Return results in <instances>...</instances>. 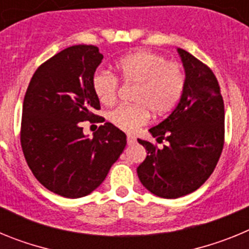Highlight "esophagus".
I'll return each mask as SVG.
<instances>
[{
    "label": "esophagus",
    "mask_w": 249,
    "mask_h": 249,
    "mask_svg": "<svg viewBox=\"0 0 249 249\" xmlns=\"http://www.w3.org/2000/svg\"><path fill=\"white\" fill-rule=\"evenodd\" d=\"M127 142L128 144H133L136 142V137L133 135H127Z\"/></svg>",
    "instance_id": "34e87169"
}]
</instances>
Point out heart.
Returning <instances> with one entry per match:
<instances>
[{
	"label": "heart",
	"instance_id": "b5f03b06",
	"mask_svg": "<svg viewBox=\"0 0 249 249\" xmlns=\"http://www.w3.org/2000/svg\"><path fill=\"white\" fill-rule=\"evenodd\" d=\"M118 77L127 85H135L133 105H120L107 114L114 127L132 132L148 121L149 111L156 116L168 113L181 100L186 87L183 68L152 51H135L114 63ZM92 89L102 105L116 101L118 80L114 74L97 71L92 78Z\"/></svg>",
	"mask_w": 249,
	"mask_h": 249
}]
</instances>
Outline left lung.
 <instances>
[{
	"label": "left lung",
	"mask_w": 249,
	"mask_h": 249,
	"mask_svg": "<svg viewBox=\"0 0 249 249\" xmlns=\"http://www.w3.org/2000/svg\"><path fill=\"white\" fill-rule=\"evenodd\" d=\"M186 71L181 101L164 121L149 132L163 148L138 140L146 160L137 167L141 183L162 198L195 192L210 178L224 144V103L221 87L210 67L178 48Z\"/></svg>",
	"instance_id": "left-lung-1"
}]
</instances>
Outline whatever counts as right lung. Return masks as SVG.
Returning a JSON list of instances; mask_svg holds the SVG:
<instances>
[{
  "label": "right lung",
  "mask_w": 249,
  "mask_h": 249,
  "mask_svg": "<svg viewBox=\"0 0 249 249\" xmlns=\"http://www.w3.org/2000/svg\"><path fill=\"white\" fill-rule=\"evenodd\" d=\"M103 58L93 45L67 47L39 66L23 100L21 147L39 183L66 198L89 195L105 181L126 147V135L112 123L83 135L81 122H105L92 89Z\"/></svg>",
  "instance_id": "obj_1"
}]
</instances>
